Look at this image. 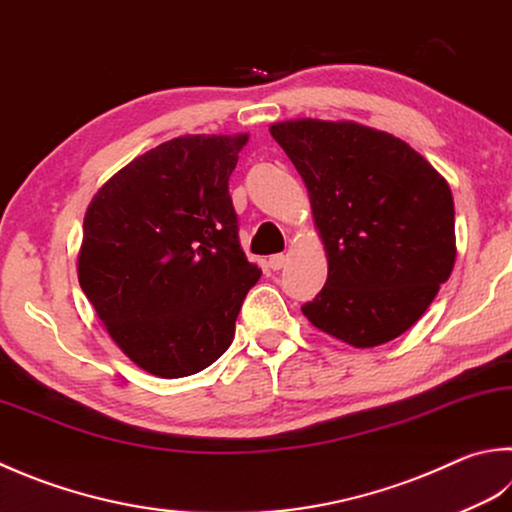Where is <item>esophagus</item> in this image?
<instances>
[{
	"label": "esophagus",
	"mask_w": 512,
	"mask_h": 512,
	"mask_svg": "<svg viewBox=\"0 0 512 512\" xmlns=\"http://www.w3.org/2000/svg\"><path fill=\"white\" fill-rule=\"evenodd\" d=\"M285 263H287L285 254H274V256H269V260H267V265L272 267L274 272H278V269H283V267H285Z\"/></svg>",
	"instance_id": "34e87169"
}]
</instances>
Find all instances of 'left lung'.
<instances>
[{"label":"left lung","mask_w":512,"mask_h":512,"mask_svg":"<svg viewBox=\"0 0 512 512\" xmlns=\"http://www.w3.org/2000/svg\"><path fill=\"white\" fill-rule=\"evenodd\" d=\"M310 194L327 281L301 312L352 347H376L419 321L457 258L446 178L408 142L350 120L269 127Z\"/></svg>","instance_id":"obj_1"}]
</instances>
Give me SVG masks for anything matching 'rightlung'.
<instances>
[{"label":"right lung","mask_w":512,"mask_h":512,"mask_svg":"<svg viewBox=\"0 0 512 512\" xmlns=\"http://www.w3.org/2000/svg\"><path fill=\"white\" fill-rule=\"evenodd\" d=\"M249 136H180L111 176L86 207L77 281L115 345L162 379L214 363L260 278L238 243L229 176Z\"/></svg>","instance_id":"right-lung-1"}]
</instances>
